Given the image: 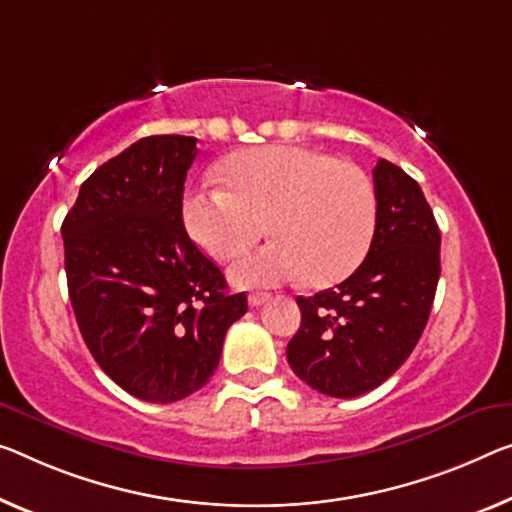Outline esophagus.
I'll return each mask as SVG.
<instances>
[{"instance_id":"esophagus-1","label":"esophagus","mask_w":512,"mask_h":512,"mask_svg":"<svg viewBox=\"0 0 512 512\" xmlns=\"http://www.w3.org/2000/svg\"><path fill=\"white\" fill-rule=\"evenodd\" d=\"M267 300H270V295H267V293H251L249 295V306H261Z\"/></svg>"}]
</instances>
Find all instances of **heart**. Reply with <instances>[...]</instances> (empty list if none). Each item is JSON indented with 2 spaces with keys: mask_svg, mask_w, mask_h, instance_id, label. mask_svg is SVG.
<instances>
[{
  "mask_svg": "<svg viewBox=\"0 0 512 512\" xmlns=\"http://www.w3.org/2000/svg\"><path fill=\"white\" fill-rule=\"evenodd\" d=\"M225 187L187 194L183 222L196 245L231 261L274 235L231 267L240 286H279L302 279L316 288L348 279L373 245L377 196L357 164L306 146L272 144L233 153L222 164Z\"/></svg>",
  "mask_w": 512,
  "mask_h": 512,
  "instance_id": "1",
  "label": "heart"
}]
</instances>
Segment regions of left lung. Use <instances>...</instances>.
<instances>
[{
  "label": "left lung",
  "instance_id": "obj_1",
  "mask_svg": "<svg viewBox=\"0 0 512 512\" xmlns=\"http://www.w3.org/2000/svg\"><path fill=\"white\" fill-rule=\"evenodd\" d=\"M377 224L355 272L313 297H297L302 322L286 357L325 396L380 387L412 355L439 281L442 233L419 183L389 160L373 169Z\"/></svg>",
  "mask_w": 512,
  "mask_h": 512
}]
</instances>
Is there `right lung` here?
<instances>
[{
  "mask_svg": "<svg viewBox=\"0 0 512 512\" xmlns=\"http://www.w3.org/2000/svg\"><path fill=\"white\" fill-rule=\"evenodd\" d=\"M196 139L144 137L84 180L61 224L68 295L86 348L130 396L176 403L219 364L247 295L183 224Z\"/></svg>",
  "mask_w": 512,
  "mask_h": 512,
  "instance_id": "1",
  "label": "right lung"
}]
</instances>
